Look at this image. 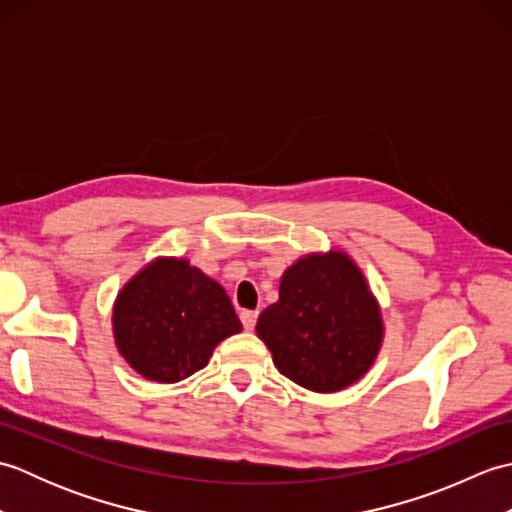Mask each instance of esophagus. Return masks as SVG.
<instances>
[{
    "label": "esophagus",
    "mask_w": 512,
    "mask_h": 512,
    "mask_svg": "<svg viewBox=\"0 0 512 512\" xmlns=\"http://www.w3.org/2000/svg\"><path fill=\"white\" fill-rule=\"evenodd\" d=\"M239 319H242V325L246 330H253L257 323V312L255 310H242L239 312Z\"/></svg>",
    "instance_id": "1"
}]
</instances>
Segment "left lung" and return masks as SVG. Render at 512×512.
<instances>
[{
    "mask_svg": "<svg viewBox=\"0 0 512 512\" xmlns=\"http://www.w3.org/2000/svg\"><path fill=\"white\" fill-rule=\"evenodd\" d=\"M257 336L292 383L319 394L363 378L383 343L380 308L361 270L339 250L292 264Z\"/></svg>",
    "mask_w": 512,
    "mask_h": 512,
    "instance_id": "obj_1",
    "label": "left lung"
}]
</instances>
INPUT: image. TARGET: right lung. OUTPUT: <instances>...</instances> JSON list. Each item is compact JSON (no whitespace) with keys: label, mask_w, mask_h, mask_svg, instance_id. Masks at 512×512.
Wrapping results in <instances>:
<instances>
[{"label":"right lung","mask_w":512,"mask_h":512,"mask_svg":"<svg viewBox=\"0 0 512 512\" xmlns=\"http://www.w3.org/2000/svg\"><path fill=\"white\" fill-rule=\"evenodd\" d=\"M118 352L156 383L206 367L215 345L242 330L226 290L187 259L160 257L129 279L114 303Z\"/></svg>","instance_id":"add662e5"}]
</instances>
